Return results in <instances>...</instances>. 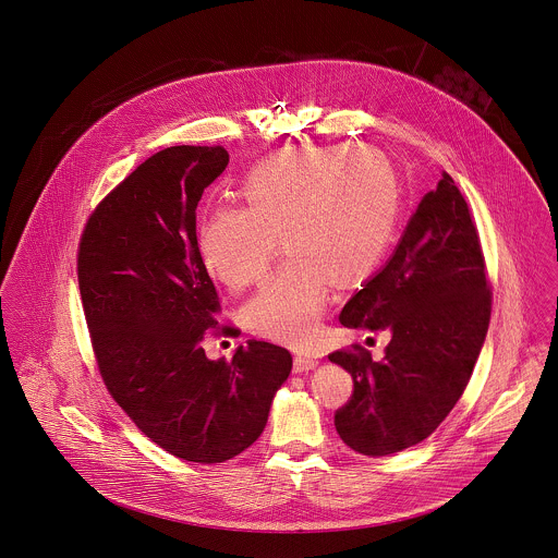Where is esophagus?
Returning <instances> with one entry per match:
<instances>
[{
    "label": "esophagus",
    "mask_w": 558,
    "mask_h": 558,
    "mask_svg": "<svg viewBox=\"0 0 558 558\" xmlns=\"http://www.w3.org/2000/svg\"><path fill=\"white\" fill-rule=\"evenodd\" d=\"M316 364H318V360H314V357H308V355H295V360H293V371L308 372L312 371V368H316Z\"/></svg>",
    "instance_id": "34e87169"
}]
</instances>
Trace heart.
Here are the masks:
<instances>
[{
  "instance_id": "1",
  "label": "heart",
  "mask_w": 558,
  "mask_h": 558,
  "mask_svg": "<svg viewBox=\"0 0 558 558\" xmlns=\"http://www.w3.org/2000/svg\"><path fill=\"white\" fill-rule=\"evenodd\" d=\"M242 205L222 203L196 227L205 271L231 291L256 284L280 246L278 271L244 308L256 336L306 347L327 306L329 284L366 282L389 248L400 187L389 160L340 143L269 156L238 187Z\"/></svg>"
}]
</instances>
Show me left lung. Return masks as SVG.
<instances>
[{"mask_svg": "<svg viewBox=\"0 0 558 558\" xmlns=\"http://www.w3.org/2000/svg\"><path fill=\"white\" fill-rule=\"evenodd\" d=\"M490 312L493 287L473 214L442 171L393 256L340 312L344 327L391 333L380 362L362 344L329 355L353 376V393L333 417L340 438L364 456L428 438L471 380Z\"/></svg>", "mask_w": 558, "mask_h": 558, "instance_id": "8db88e82", "label": "left lung"}]
</instances>
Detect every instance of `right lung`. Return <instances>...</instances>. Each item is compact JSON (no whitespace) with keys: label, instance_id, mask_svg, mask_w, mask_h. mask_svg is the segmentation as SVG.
<instances>
[{"label":"right lung","instance_id":"obj_1","mask_svg":"<svg viewBox=\"0 0 558 558\" xmlns=\"http://www.w3.org/2000/svg\"><path fill=\"white\" fill-rule=\"evenodd\" d=\"M229 165L225 147H167L89 214L76 276L94 357L111 398L158 447L187 462L231 460L260 436L293 357L250 340L231 362L205 357L220 325L196 254V205Z\"/></svg>","mask_w":558,"mask_h":558}]
</instances>
